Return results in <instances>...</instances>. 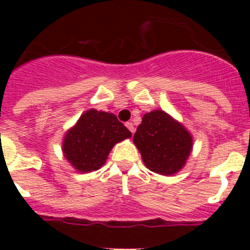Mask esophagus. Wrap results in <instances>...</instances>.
I'll use <instances>...</instances> for the list:
<instances>
[{
    "label": "esophagus",
    "mask_w": 250,
    "mask_h": 250,
    "mask_svg": "<svg viewBox=\"0 0 250 250\" xmlns=\"http://www.w3.org/2000/svg\"><path fill=\"white\" fill-rule=\"evenodd\" d=\"M125 125H126L127 129H129L130 132H131L132 135H134V132H135V127H134V124H132V123H126V124H125Z\"/></svg>",
    "instance_id": "1"
}]
</instances>
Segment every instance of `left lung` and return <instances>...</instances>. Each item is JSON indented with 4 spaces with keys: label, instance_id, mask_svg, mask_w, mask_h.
Listing matches in <instances>:
<instances>
[{
    "label": "left lung",
    "instance_id": "left-lung-1",
    "mask_svg": "<svg viewBox=\"0 0 250 250\" xmlns=\"http://www.w3.org/2000/svg\"><path fill=\"white\" fill-rule=\"evenodd\" d=\"M132 140L145 167L167 176L184 167L193 149L190 132L163 110L145 114Z\"/></svg>",
    "mask_w": 250,
    "mask_h": 250
}]
</instances>
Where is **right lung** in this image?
I'll return each instance as SVG.
<instances>
[{
  "mask_svg": "<svg viewBox=\"0 0 250 250\" xmlns=\"http://www.w3.org/2000/svg\"><path fill=\"white\" fill-rule=\"evenodd\" d=\"M127 138L131 132L114 114L91 109L66 132L62 151L77 171L90 173L100 169L114 145Z\"/></svg>",
  "mask_w": 250,
  "mask_h": 250,
  "instance_id": "1",
  "label": "right lung"
}]
</instances>
